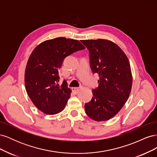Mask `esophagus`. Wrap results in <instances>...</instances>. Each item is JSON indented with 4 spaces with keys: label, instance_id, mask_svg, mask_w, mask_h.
I'll return each mask as SVG.
<instances>
[{
    "label": "esophagus",
    "instance_id": "1",
    "mask_svg": "<svg viewBox=\"0 0 157 157\" xmlns=\"http://www.w3.org/2000/svg\"><path fill=\"white\" fill-rule=\"evenodd\" d=\"M80 90V87H73L72 88V91L75 93V94H77Z\"/></svg>",
    "mask_w": 157,
    "mask_h": 157
}]
</instances>
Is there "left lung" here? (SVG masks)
Returning <instances> with one entry per match:
<instances>
[{
    "instance_id": "8db88e82",
    "label": "left lung",
    "mask_w": 157,
    "mask_h": 157,
    "mask_svg": "<svg viewBox=\"0 0 157 157\" xmlns=\"http://www.w3.org/2000/svg\"><path fill=\"white\" fill-rule=\"evenodd\" d=\"M90 53V64L98 73L99 86L92 90L93 97L84 105L92 119L105 121L115 116L130 96L132 75L129 60L115 43L105 39L83 40Z\"/></svg>"
}]
</instances>
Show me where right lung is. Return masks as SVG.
Here are the masks:
<instances>
[{
  "mask_svg": "<svg viewBox=\"0 0 157 157\" xmlns=\"http://www.w3.org/2000/svg\"><path fill=\"white\" fill-rule=\"evenodd\" d=\"M85 49L75 39L58 37L45 40L33 50L25 71V86L33 104L47 115L62 111L71 90L65 80L59 85V70L66 57Z\"/></svg>",
  "mask_w": 157,
  "mask_h": 157,
  "instance_id": "obj_1",
  "label": "right lung"
}]
</instances>
